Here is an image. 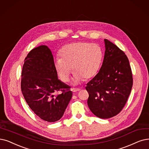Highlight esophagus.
I'll use <instances>...</instances> for the list:
<instances>
[{"instance_id":"esophagus-1","label":"esophagus","mask_w":149,"mask_h":149,"mask_svg":"<svg viewBox=\"0 0 149 149\" xmlns=\"http://www.w3.org/2000/svg\"><path fill=\"white\" fill-rule=\"evenodd\" d=\"M81 90L80 88H71V91H72L73 92H76L77 91H79Z\"/></svg>"}]
</instances>
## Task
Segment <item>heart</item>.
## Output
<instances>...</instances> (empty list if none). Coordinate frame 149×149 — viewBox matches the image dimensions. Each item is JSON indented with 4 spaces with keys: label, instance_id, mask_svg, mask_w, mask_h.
<instances>
[{
    "label": "heart",
    "instance_id": "b5f03b06",
    "mask_svg": "<svg viewBox=\"0 0 149 149\" xmlns=\"http://www.w3.org/2000/svg\"><path fill=\"white\" fill-rule=\"evenodd\" d=\"M56 60V68L61 79L70 80L72 68L75 82L92 78L98 71L103 52L98 44L84 41L72 43L63 46Z\"/></svg>",
    "mask_w": 149,
    "mask_h": 149
}]
</instances>
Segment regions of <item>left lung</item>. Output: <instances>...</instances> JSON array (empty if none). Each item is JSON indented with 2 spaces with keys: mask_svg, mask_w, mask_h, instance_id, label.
I'll return each instance as SVG.
<instances>
[{
  "mask_svg": "<svg viewBox=\"0 0 149 149\" xmlns=\"http://www.w3.org/2000/svg\"><path fill=\"white\" fill-rule=\"evenodd\" d=\"M105 54L99 72L86 84L87 104L94 115L109 118L125 105L133 86V74L125 52L104 39Z\"/></svg>",
  "mask_w": 149,
  "mask_h": 149,
  "instance_id": "obj_1",
  "label": "left lung"
}]
</instances>
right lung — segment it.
Returning <instances> with one entry per match:
<instances>
[{"label":"right lung","mask_w":149,"mask_h":149,"mask_svg":"<svg viewBox=\"0 0 149 149\" xmlns=\"http://www.w3.org/2000/svg\"><path fill=\"white\" fill-rule=\"evenodd\" d=\"M21 87L30 108L48 122L61 119L73 95L70 87L58 79L54 57L45 45L33 49L25 58ZM57 92L61 93L55 95Z\"/></svg>","instance_id":"add662e5"}]
</instances>
